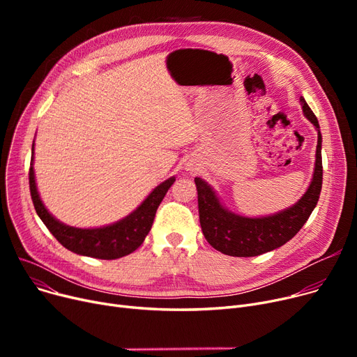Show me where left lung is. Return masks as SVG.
Wrapping results in <instances>:
<instances>
[{
	"mask_svg": "<svg viewBox=\"0 0 357 357\" xmlns=\"http://www.w3.org/2000/svg\"><path fill=\"white\" fill-rule=\"evenodd\" d=\"M305 117L315 126L318 140L315 167L307 192L292 207L268 217H243L224 208L214 190L201 178H195L198 213L204 237L210 245L229 256L252 257L284 246L303 229L320 198L323 185L321 133L318 120L305 100L299 98Z\"/></svg>",
	"mask_w": 357,
	"mask_h": 357,
	"instance_id": "left-lung-1",
	"label": "left lung"
}]
</instances>
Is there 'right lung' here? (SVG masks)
Wrapping results in <instances>:
<instances>
[{
    "instance_id": "1",
    "label": "right lung",
    "mask_w": 357,
    "mask_h": 357,
    "mask_svg": "<svg viewBox=\"0 0 357 357\" xmlns=\"http://www.w3.org/2000/svg\"><path fill=\"white\" fill-rule=\"evenodd\" d=\"M33 150L34 144L31 146L29 183L36 213L63 248L82 256L111 260L133 253L137 248L142 246V243L144 241L150 229H152L156 210L165 198L167 190L175 182V176H172L158 185L133 213L114 224L100 229L70 227L56 220L46 210L39 192H37L33 169Z\"/></svg>"
}]
</instances>
